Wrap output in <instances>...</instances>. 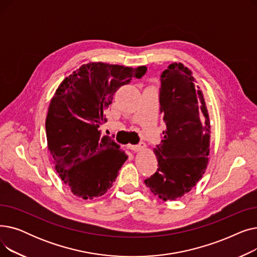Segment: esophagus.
<instances>
[{"label":"esophagus","mask_w":257,"mask_h":257,"mask_svg":"<svg viewBox=\"0 0 257 257\" xmlns=\"http://www.w3.org/2000/svg\"><path fill=\"white\" fill-rule=\"evenodd\" d=\"M146 145L144 143H141L139 145H128V148L131 150V151H134V152H139V151H142L143 149H145Z\"/></svg>","instance_id":"obj_1"}]
</instances>
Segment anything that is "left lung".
I'll list each match as a JSON object with an SVG mask.
<instances>
[{"mask_svg":"<svg viewBox=\"0 0 257 257\" xmlns=\"http://www.w3.org/2000/svg\"><path fill=\"white\" fill-rule=\"evenodd\" d=\"M160 83V113L166 130L154 148L158 169L145 183L159 199L172 201L190 192L206 170L210 120L203 93L182 63L170 64Z\"/></svg>","mask_w":257,"mask_h":257,"instance_id":"obj_1","label":"left lung"}]
</instances>
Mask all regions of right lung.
I'll list each match as a JSON object with an SVG mask.
<instances>
[{"label": "right lung", "mask_w": 257, "mask_h": 257, "mask_svg": "<svg viewBox=\"0 0 257 257\" xmlns=\"http://www.w3.org/2000/svg\"><path fill=\"white\" fill-rule=\"evenodd\" d=\"M146 72V66L90 62L66 77L52 98L48 148L60 178L77 197L103 196L115 181L127 155L109 137H101L99 128L116 90Z\"/></svg>", "instance_id": "1"}]
</instances>
